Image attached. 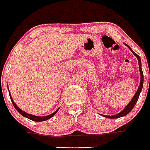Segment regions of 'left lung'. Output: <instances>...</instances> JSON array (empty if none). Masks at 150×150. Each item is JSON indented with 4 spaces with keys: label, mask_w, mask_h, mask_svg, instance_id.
Returning a JSON list of instances; mask_svg holds the SVG:
<instances>
[{
    "label": "left lung",
    "mask_w": 150,
    "mask_h": 150,
    "mask_svg": "<svg viewBox=\"0 0 150 150\" xmlns=\"http://www.w3.org/2000/svg\"><path fill=\"white\" fill-rule=\"evenodd\" d=\"M126 46H128L129 48V50L133 53V54L137 58V60H138V64H139V70H140V74H141V82H140V85H139L138 88H137V90L136 91V93L133 96V97L131 100V101L129 102V104L126 106L124 109H123L120 112L117 113L116 115H112V116H105V115H102L104 117H106V118H110V119H116V118H119V117H122V116H126L127 114H129L132 109L133 108V107L135 106L136 103L137 102L138 100V98L139 96H140V93H141V91L142 90V87H143V83H144V76H143V72H142V62H141V59H140V57H139L138 54H137L133 50H132L130 47H129L127 44H125Z\"/></svg>",
    "instance_id": "1"
}]
</instances>
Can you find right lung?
Wrapping results in <instances>:
<instances>
[{
  "label": "right lung",
  "instance_id": "obj_1",
  "mask_svg": "<svg viewBox=\"0 0 150 150\" xmlns=\"http://www.w3.org/2000/svg\"><path fill=\"white\" fill-rule=\"evenodd\" d=\"M9 96H10V99H11L12 103H13V106H14V108H16V110L18 111V112L20 113L21 116H23L24 117H26V118H28V119L32 120H34V121H38H38H44V120H47L50 119L52 116H54V115H55L56 113H57V112H58L59 109V108H58V109H57V110H56L54 112L51 113V114H50V115H48V116H34V115H32V114H30V113L25 112H24V111L21 110V108L18 107V105H17V104L14 103V101H13V98H12L10 93H9Z\"/></svg>",
  "mask_w": 150,
  "mask_h": 150
}]
</instances>
